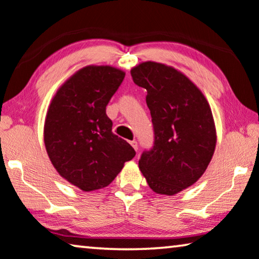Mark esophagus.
Returning a JSON list of instances; mask_svg holds the SVG:
<instances>
[{
    "label": "esophagus",
    "mask_w": 259,
    "mask_h": 259,
    "mask_svg": "<svg viewBox=\"0 0 259 259\" xmlns=\"http://www.w3.org/2000/svg\"><path fill=\"white\" fill-rule=\"evenodd\" d=\"M130 144H131V147H133V148L135 149V150H136V151L138 150V144H137L136 141H131Z\"/></svg>",
    "instance_id": "obj_1"
}]
</instances>
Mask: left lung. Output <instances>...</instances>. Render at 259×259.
Returning a JSON list of instances; mask_svg holds the SVG:
<instances>
[{"mask_svg":"<svg viewBox=\"0 0 259 259\" xmlns=\"http://www.w3.org/2000/svg\"><path fill=\"white\" fill-rule=\"evenodd\" d=\"M147 89L155 144L138 166L152 191L172 196L195 184L205 172L216 148L212 112L201 89L183 72L154 61L130 71Z\"/></svg>","mask_w":259,"mask_h":259,"instance_id":"left-lung-1","label":"left lung"}]
</instances>
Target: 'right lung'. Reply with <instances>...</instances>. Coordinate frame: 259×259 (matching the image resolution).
Instances as JSON below:
<instances>
[{"label":"right lung","instance_id":"obj_1","mask_svg":"<svg viewBox=\"0 0 259 259\" xmlns=\"http://www.w3.org/2000/svg\"><path fill=\"white\" fill-rule=\"evenodd\" d=\"M125 72L111 65H87L71 75L54 95L43 137L52 164L83 191L108 187L136 152L112 134L105 107Z\"/></svg>","mask_w":259,"mask_h":259}]
</instances>
